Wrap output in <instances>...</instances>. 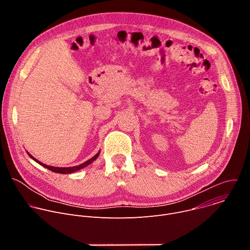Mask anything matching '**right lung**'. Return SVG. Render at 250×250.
I'll use <instances>...</instances> for the list:
<instances>
[{"mask_svg":"<svg viewBox=\"0 0 250 250\" xmlns=\"http://www.w3.org/2000/svg\"><path fill=\"white\" fill-rule=\"evenodd\" d=\"M26 152H27V151H26ZM100 152H101V151L99 150V152H98L96 155H94L92 158H90L89 160L85 161L84 163H82V164H80V165L73 166V167H54V166H49V165H46V164L42 163V162L39 161L38 159H35V158H34L31 154H29L28 152H27V154H28V156H29L31 159H33L35 162H38L39 164H41L42 166L47 168L48 170H50V171H52V172L60 173V174H71V173H74V172H76V171H78V170H80V169H82V168H84V167L90 165L93 161H95V160L98 158V156L100 155Z\"/></svg>","mask_w":250,"mask_h":250,"instance_id":"right-lung-1","label":"right lung"}]
</instances>
